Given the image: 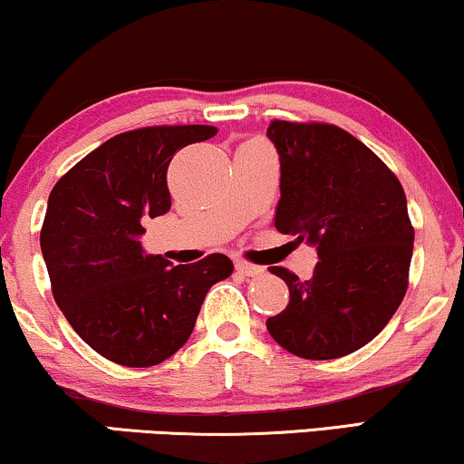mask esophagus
<instances>
[{"label": "esophagus", "instance_id": "esophagus-1", "mask_svg": "<svg viewBox=\"0 0 464 464\" xmlns=\"http://www.w3.org/2000/svg\"><path fill=\"white\" fill-rule=\"evenodd\" d=\"M237 270L243 272V275H246V276H259V275H264V272H266L262 266L243 262V259H240V262H237Z\"/></svg>", "mask_w": 464, "mask_h": 464}]
</instances>
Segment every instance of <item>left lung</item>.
Instances as JSON below:
<instances>
[{"mask_svg": "<svg viewBox=\"0 0 464 464\" xmlns=\"http://www.w3.org/2000/svg\"><path fill=\"white\" fill-rule=\"evenodd\" d=\"M281 158L275 227L316 245L310 281L272 266L289 304L266 327L285 351L325 361L372 342L410 283L414 226L397 175L351 132L325 122L272 120Z\"/></svg>", "mask_w": 464, "mask_h": 464, "instance_id": "1", "label": "left lung"}]
</instances>
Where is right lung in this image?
<instances>
[{
	"mask_svg": "<svg viewBox=\"0 0 464 464\" xmlns=\"http://www.w3.org/2000/svg\"><path fill=\"white\" fill-rule=\"evenodd\" d=\"M215 126L120 132L67 170L48 198L40 245L54 302L101 357L126 367L162 363L186 344L202 300L232 275L224 253L170 266L143 253V221L170 208L167 169Z\"/></svg>",
	"mask_w": 464,
	"mask_h": 464,
	"instance_id": "1",
	"label": "right lung"
}]
</instances>
